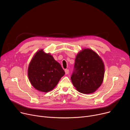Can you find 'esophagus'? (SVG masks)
Masks as SVG:
<instances>
[{
	"label": "esophagus",
	"mask_w": 130,
	"mask_h": 130,
	"mask_svg": "<svg viewBox=\"0 0 130 130\" xmlns=\"http://www.w3.org/2000/svg\"><path fill=\"white\" fill-rule=\"evenodd\" d=\"M65 74H69V70H65Z\"/></svg>",
	"instance_id": "1"
}]
</instances>
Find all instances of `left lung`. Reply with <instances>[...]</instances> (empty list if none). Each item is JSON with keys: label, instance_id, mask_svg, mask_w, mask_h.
<instances>
[{"label": "left lung", "instance_id": "left-lung-1", "mask_svg": "<svg viewBox=\"0 0 130 130\" xmlns=\"http://www.w3.org/2000/svg\"><path fill=\"white\" fill-rule=\"evenodd\" d=\"M72 82L76 90L92 94L101 86L104 76V64L99 55L90 48L80 51L75 59Z\"/></svg>", "mask_w": 130, "mask_h": 130}]
</instances>
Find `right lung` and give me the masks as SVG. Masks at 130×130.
Instances as JSON below:
<instances>
[{
  "mask_svg": "<svg viewBox=\"0 0 130 130\" xmlns=\"http://www.w3.org/2000/svg\"><path fill=\"white\" fill-rule=\"evenodd\" d=\"M65 75L60 64L43 49L37 51L30 60L28 68L30 83L36 90L48 92L56 87Z\"/></svg>",
  "mask_w": 130,
  "mask_h": 130,
  "instance_id": "1",
  "label": "right lung"
}]
</instances>
